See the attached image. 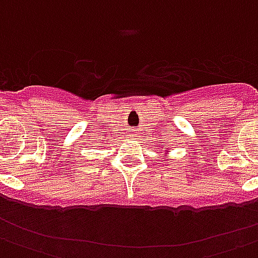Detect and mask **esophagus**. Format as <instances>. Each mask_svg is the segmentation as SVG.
Listing matches in <instances>:
<instances>
[{
  "instance_id": "obj_1",
  "label": "esophagus",
  "mask_w": 258,
  "mask_h": 258,
  "mask_svg": "<svg viewBox=\"0 0 258 258\" xmlns=\"http://www.w3.org/2000/svg\"><path fill=\"white\" fill-rule=\"evenodd\" d=\"M132 136H137V135H132Z\"/></svg>"
}]
</instances>
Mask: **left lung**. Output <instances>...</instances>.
<instances>
[{"label":"left lung","instance_id":"left-lung-1","mask_svg":"<svg viewBox=\"0 0 258 258\" xmlns=\"http://www.w3.org/2000/svg\"><path fill=\"white\" fill-rule=\"evenodd\" d=\"M168 152H169V151H168V150H165V154H168Z\"/></svg>","mask_w":258,"mask_h":258}]
</instances>
